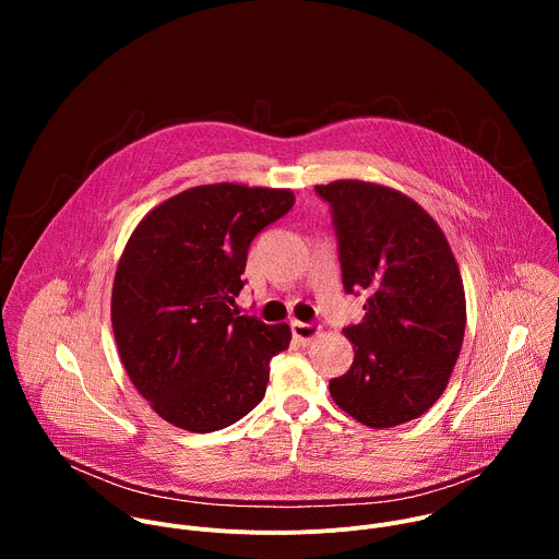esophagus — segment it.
I'll use <instances>...</instances> for the list:
<instances>
[{
  "label": "esophagus",
  "instance_id": "34e87169",
  "mask_svg": "<svg viewBox=\"0 0 559 559\" xmlns=\"http://www.w3.org/2000/svg\"><path fill=\"white\" fill-rule=\"evenodd\" d=\"M318 334H321V328H316V325H309V323H298V321H294L292 323V336H294V341L298 343V345H309Z\"/></svg>",
  "mask_w": 559,
  "mask_h": 559
}]
</instances>
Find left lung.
Returning <instances> with one entry per match:
<instances>
[{"label":"left lung","instance_id":"1","mask_svg":"<svg viewBox=\"0 0 559 559\" xmlns=\"http://www.w3.org/2000/svg\"><path fill=\"white\" fill-rule=\"evenodd\" d=\"M330 201L343 285L365 292L345 328L354 362L330 380L334 403L371 429L420 418L442 395L464 341L466 298L444 231L412 197L380 183L316 186Z\"/></svg>","mask_w":559,"mask_h":559}]
</instances>
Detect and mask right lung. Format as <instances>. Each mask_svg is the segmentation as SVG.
<instances>
[{
  "label": "right lung",
  "instance_id": "right-lung-1",
  "mask_svg": "<svg viewBox=\"0 0 559 559\" xmlns=\"http://www.w3.org/2000/svg\"><path fill=\"white\" fill-rule=\"evenodd\" d=\"M294 205L287 188L212 183L150 210L119 259L110 318L121 362L154 414L210 433L265 395L287 323L241 316L236 296L254 236Z\"/></svg>",
  "mask_w": 559,
  "mask_h": 559
}]
</instances>
